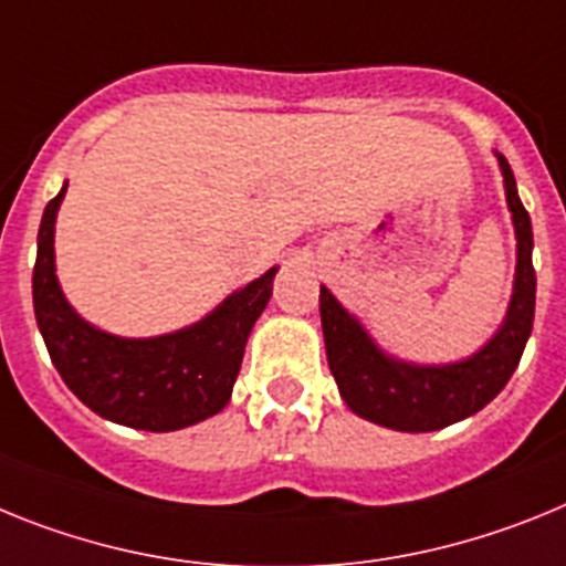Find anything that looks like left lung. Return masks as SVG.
<instances>
[{
	"mask_svg": "<svg viewBox=\"0 0 566 566\" xmlns=\"http://www.w3.org/2000/svg\"><path fill=\"white\" fill-rule=\"evenodd\" d=\"M501 176L515 228V282L507 316L481 350L453 365H410L387 356L356 316L344 311L331 290L322 287L324 347L344 405L373 424L401 432H430L450 427L488 407L515 373L533 331L535 270L533 224L515 190V176L501 154Z\"/></svg>",
	"mask_w": 566,
	"mask_h": 566,
	"instance_id": "left-lung-1",
	"label": "left lung"
}]
</instances>
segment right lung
Instances as JSON below:
<instances>
[{"mask_svg":"<svg viewBox=\"0 0 566 566\" xmlns=\"http://www.w3.org/2000/svg\"><path fill=\"white\" fill-rule=\"evenodd\" d=\"M65 188L48 201L36 239L33 311L53 367L82 405L136 430L170 432L205 421L230 401L244 344L273 293L270 268L185 331L122 338L93 327L67 304L53 262V224Z\"/></svg>","mask_w":566,"mask_h":566,"instance_id":"add662e5","label":"right lung"}]
</instances>
